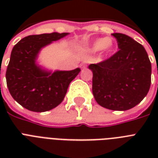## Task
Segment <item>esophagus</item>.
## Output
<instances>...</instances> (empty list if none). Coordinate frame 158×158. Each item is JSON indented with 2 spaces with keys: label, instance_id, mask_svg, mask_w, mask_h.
<instances>
[{
  "label": "esophagus",
  "instance_id": "esophagus-1",
  "mask_svg": "<svg viewBox=\"0 0 158 158\" xmlns=\"http://www.w3.org/2000/svg\"><path fill=\"white\" fill-rule=\"evenodd\" d=\"M81 66H82V68H84V69H85V68H86V67H87V65H86V64H82Z\"/></svg>",
  "mask_w": 158,
  "mask_h": 158
}]
</instances>
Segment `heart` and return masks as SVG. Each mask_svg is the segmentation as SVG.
<instances>
[{"label":"heart","mask_w":158,"mask_h":158,"mask_svg":"<svg viewBox=\"0 0 158 158\" xmlns=\"http://www.w3.org/2000/svg\"><path fill=\"white\" fill-rule=\"evenodd\" d=\"M114 48V41L111 38H99L94 43H92V45L89 48V50L91 52H97L101 50L103 52L108 53L110 51H112Z\"/></svg>","instance_id":"1"}]
</instances>
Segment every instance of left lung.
Segmentation results:
<instances>
[{
    "label": "left lung",
    "instance_id": "1",
    "mask_svg": "<svg viewBox=\"0 0 158 158\" xmlns=\"http://www.w3.org/2000/svg\"><path fill=\"white\" fill-rule=\"evenodd\" d=\"M120 50L110 58L89 64L93 94L102 107L126 110L144 98L151 85L152 65L140 43L123 33H112Z\"/></svg>",
    "mask_w": 158,
    "mask_h": 158
}]
</instances>
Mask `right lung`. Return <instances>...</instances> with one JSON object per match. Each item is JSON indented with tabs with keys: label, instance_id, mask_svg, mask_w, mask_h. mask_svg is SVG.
<instances>
[{
	"label": "right lung",
	"instance_id": "1",
	"mask_svg": "<svg viewBox=\"0 0 158 158\" xmlns=\"http://www.w3.org/2000/svg\"><path fill=\"white\" fill-rule=\"evenodd\" d=\"M68 33H43L22 38L12 49L6 69V84L10 94L26 109L44 112L61 103L70 82L80 69L48 71L36 63L40 50Z\"/></svg>",
	"mask_w": 158,
	"mask_h": 158
}]
</instances>
